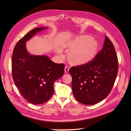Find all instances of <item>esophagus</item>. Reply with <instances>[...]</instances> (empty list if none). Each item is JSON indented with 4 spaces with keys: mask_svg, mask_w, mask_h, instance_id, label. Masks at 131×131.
<instances>
[{
    "mask_svg": "<svg viewBox=\"0 0 131 131\" xmlns=\"http://www.w3.org/2000/svg\"><path fill=\"white\" fill-rule=\"evenodd\" d=\"M69 67L68 66H66L65 67V68H64V72L66 73H67L69 72Z\"/></svg>",
    "mask_w": 131,
    "mask_h": 131,
    "instance_id": "obj_1",
    "label": "esophagus"
}]
</instances>
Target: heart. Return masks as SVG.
Listing matches in <instances>:
<instances>
[{
    "label": "heart",
    "instance_id": "heart-1",
    "mask_svg": "<svg viewBox=\"0 0 131 131\" xmlns=\"http://www.w3.org/2000/svg\"><path fill=\"white\" fill-rule=\"evenodd\" d=\"M70 50V58L77 64H84L89 62L96 54L98 42L88 35L76 38L67 45Z\"/></svg>",
    "mask_w": 131,
    "mask_h": 131
}]
</instances>
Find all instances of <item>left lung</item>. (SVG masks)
Masks as SVG:
<instances>
[{
  "mask_svg": "<svg viewBox=\"0 0 131 131\" xmlns=\"http://www.w3.org/2000/svg\"><path fill=\"white\" fill-rule=\"evenodd\" d=\"M118 69L114 45L106 36L103 47L93 59L86 64L71 67L69 70L75 99L85 105H93L103 100L113 89Z\"/></svg>",
  "mask_w": 131,
  "mask_h": 131,
  "instance_id": "left-lung-1",
  "label": "left lung"
}]
</instances>
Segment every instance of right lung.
Returning <instances> with one entry per match:
<instances>
[{
	"instance_id": "1",
	"label": "right lung",
	"mask_w": 131,
	"mask_h": 131,
	"mask_svg": "<svg viewBox=\"0 0 131 131\" xmlns=\"http://www.w3.org/2000/svg\"><path fill=\"white\" fill-rule=\"evenodd\" d=\"M46 28L29 31L16 44L12 56V75L15 85L28 102L40 104L54 92V82L64 74V64L51 61L47 56H34L27 51L26 42Z\"/></svg>"
}]
</instances>
